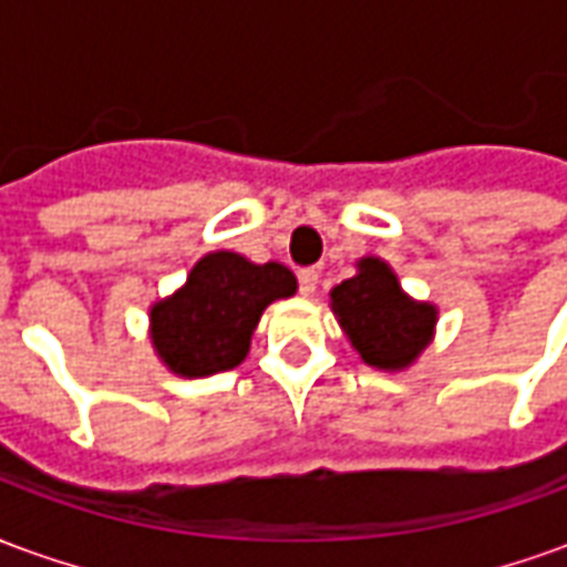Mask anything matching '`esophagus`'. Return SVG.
I'll list each match as a JSON object with an SVG mask.
<instances>
[{
  "mask_svg": "<svg viewBox=\"0 0 567 567\" xmlns=\"http://www.w3.org/2000/svg\"><path fill=\"white\" fill-rule=\"evenodd\" d=\"M297 285H300V295H316V288H319V270H312V267L300 270L297 272Z\"/></svg>",
  "mask_w": 567,
  "mask_h": 567,
  "instance_id": "esophagus-1",
  "label": "esophagus"
}]
</instances>
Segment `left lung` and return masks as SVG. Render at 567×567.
<instances>
[{"mask_svg": "<svg viewBox=\"0 0 567 567\" xmlns=\"http://www.w3.org/2000/svg\"><path fill=\"white\" fill-rule=\"evenodd\" d=\"M333 316L361 358L373 368H406L422 352L434 331V307L416 303L401 291L382 260L364 258L358 276L331 291Z\"/></svg>", "mask_w": 567, "mask_h": 567, "instance_id": "obj_1", "label": "left lung"}]
</instances>
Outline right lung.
Listing matches in <instances>:
<instances>
[{"mask_svg":"<svg viewBox=\"0 0 567 567\" xmlns=\"http://www.w3.org/2000/svg\"><path fill=\"white\" fill-rule=\"evenodd\" d=\"M295 291V272L282 264L215 251L190 270L178 295L151 309V340L166 368L182 377L234 370L246 358L260 312Z\"/></svg>","mask_w":567,"mask_h":567,"instance_id":"obj_1","label":"right lung"}]
</instances>
